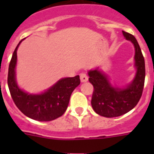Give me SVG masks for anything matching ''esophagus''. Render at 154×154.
<instances>
[{
  "mask_svg": "<svg viewBox=\"0 0 154 154\" xmlns=\"http://www.w3.org/2000/svg\"><path fill=\"white\" fill-rule=\"evenodd\" d=\"M80 79L82 82H86L88 81V77H87V74L82 72V73L80 74Z\"/></svg>",
  "mask_w": 154,
  "mask_h": 154,
  "instance_id": "34e87169",
  "label": "esophagus"
}]
</instances>
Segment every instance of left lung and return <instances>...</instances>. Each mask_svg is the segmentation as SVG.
I'll return each mask as SVG.
<instances>
[{
    "label": "left lung",
    "mask_w": 154,
    "mask_h": 154,
    "mask_svg": "<svg viewBox=\"0 0 154 154\" xmlns=\"http://www.w3.org/2000/svg\"><path fill=\"white\" fill-rule=\"evenodd\" d=\"M124 37L129 40L134 47L135 76L126 87H114L109 77L99 68L88 71L89 82L93 85L91 106L95 112L104 117L112 118L129 112L138 104L142 96L144 79V58L134 36L122 31Z\"/></svg>",
    "instance_id": "left-lung-1"
}]
</instances>
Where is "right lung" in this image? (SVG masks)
<instances>
[{"instance_id":"right-lung-1","label":"right lung","mask_w":154,"mask_h":154,"mask_svg":"<svg viewBox=\"0 0 154 154\" xmlns=\"http://www.w3.org/2000/svg\"><path fill=\"white\" fill-rule=\"evenodd\" d=\"M22 39L15 48L9 65L7 83L15 106L22 113L38 121H51L60 117L66 111L74 89L79 86L80 77L61 78L44 92L32 94L19 87L16 82L15 67L17 63V49Z\"/></svg>"}]
</instances>
